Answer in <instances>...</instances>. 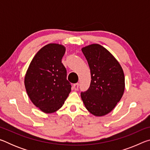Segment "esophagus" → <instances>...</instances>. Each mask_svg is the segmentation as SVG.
<instances>
[{"label": "esophagus", "mask_w": 150, "mask_h": 150, "mask_svg": "<svg viewBox=\"0 0 150 150\" xmlns=\"http://www.w3.org/2000/svg\"><path fill=\"white\" fill-rule=\"evenodd\" d=\"M79 85V83H75V84L73 85V88H74V89L75 91H77L78 90Z\"/></svg>", "instance_id": "obj_1"}]
</instances>
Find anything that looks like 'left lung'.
Segmentation results:
<instances>
[{
	"label": "left lung",
	"mask_w": 150,
	"mask_h": 150,
	"mask_svg": "<svg viewBox=\"0 0 150 150\" xmlns=\"http://www.w3.org/2000/svg\"><path fill=\"white\" fill-rule=\"evenodd\" d=\"M89 66L91 81L88 89L81 93L85 108L93 115L103 116L115 108L125 88L122 68L116 58L97 44L83 47Z\"/></svg>",
	"instance_id": "8db88e82"
}]
</instances>
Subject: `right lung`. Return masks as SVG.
<instances>
[{"mask_svg":"<svg viewBox=\"0 0 150 150\" xmlns=\"http://www.w3.org/2000/svg\"><path fill=\"white\" fill-rule=\"evenodd\" d=\"M65 47L49 44L33 58L24 77V85L30 100L45 113L62 107L71 90L67 71L62 63Z\"/></svg>","mask_w":150,"mask_h":150,"instance_id":"obj_1","label":"right lung"}]
</instances>
